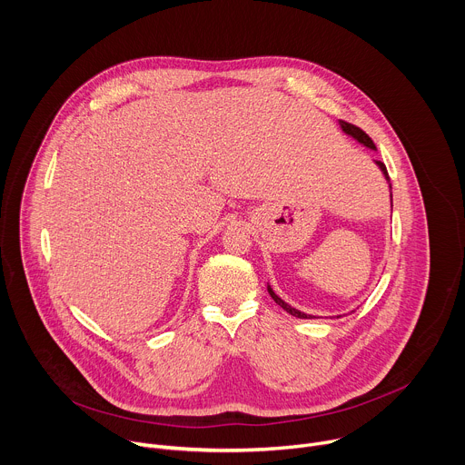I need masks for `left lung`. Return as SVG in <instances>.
I'll return each mask as SVG.
<instances>
[{
    "instance_id": "8db88e82",
    "label": "left lung",
    "mask_w": 465,
    "mask_h": 465,
    "mask_svg": "<svg viewBox=\"0 0 465 465\" xmlns=\"http://www.w3.org/2000/svg\"><path fill=\"white\" fill-rule=\"evenodd\" d=\"M341 126H342V130L346 132V134H350V136H353L359 143H362V145H366L368 149H373L375 151V143L371 142V138L366 134V132L362 130V128H359V126H355V124H351V123H348V121H342L341 119ZM377 165L381 167V171L384 173V176H386V180H390V176H388V171H386V165L382 163V162H377ZM269 289V294L274 298V302L278 303V305H282L289 314H292V316H296V318H312L311 314H305V312H300V311H296L294 307H291L289 303H285L282 298H278L276 296V292L271 289V285L267 287Z\"/></svg>"
}]
</instances>
